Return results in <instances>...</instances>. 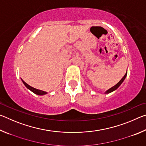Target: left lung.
<instances>
[{"instance_id": "left-lung-1", "label": "left lung", "mask_w": 146, "mask_h": 146, "mask_svg": "<svg viewBox=\"0 0 146 146\" xmlns=\"http://www.w3.org/2000/svg\"><path fill=\"white\" fill-rule=\"evenodd\" d=\"M127 71H126V73H125V75L123 76L122 78L121 79V80L119 81V82H118L117 84L113 86V87L110 88V89H109V90H108L107 91H106L104 94H109V93H111V92H113V91H115L116 90H117V89L118 87H119V86H120L121 84H122L123 81H124L125 78V77H126V76H127Z\"/></svg>"}]
</instances>
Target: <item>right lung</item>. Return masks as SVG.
Returning <instances> with one entry per match:
<instances>
[{
  "label": "right lung",
  "mask_w": 146,
  "mask_h": 146,
  "mask_svg": "<svg viewBox=\"0 0 146 146\" xmlns=\"http://www.w3.org/2000/svg\"><path fill=\"white\" fill-rule=\"evenodd\" d=\"M21 80H22V81H23V84H24V86H25L26 87L28 88L29 90H30L31 91H32V92L34 93L35 94H36V95H40L41 96V95H46V94L48 93V92H46V91H42V90H37V89L31 87V86L28 85V84L24 82V81L22 78H21Z\"/></svg>",
  "instance_id": "right-lung-1"
}]
</instances>
